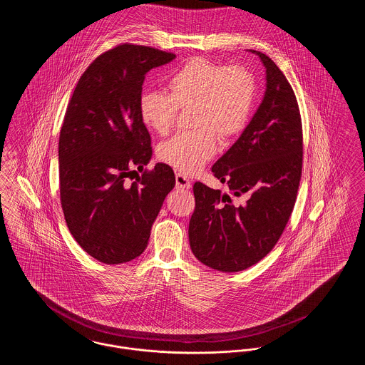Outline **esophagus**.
Segmentation results:
<instances>
[{
  "mask_svg": "<svg viewBox=\"0 0 365 365\" xmlns=\"http://www.w3.org/2000/svg\"><path fill=\"white\" fill-rule=\"evenodd\" d=\"M175 179H176V187H178V189H190V187H192V183H190L189 178L185 176V175L176 173Z\"/></svg>",
  "mask_w": 365,
  "mask_h": 365,
  "instance_id": "34e87169",
  "label": "esophagus"
}]
</instances>
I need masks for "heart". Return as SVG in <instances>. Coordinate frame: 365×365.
Returning a JSON list of instances; mask_svg holds the SVG:
<instances>
[{
  "label": "heart",
  "instance_id": "1",
  "mask_svg": "<svg viewBox=\"0 0 365 365\" xmlns=\"http://www.w3.org/2000/svg\"><path fill=\"white\" fill-rule=\"evenodd\" d=\"M170 94L148 90L139 100L141 122L158 135L168 133L179 107L195 108L197 130L176 133L158 148L160 158L182 173H195L218 150L222 138L237 135L252 113L255 86L243 68H224L193 58L169 78Z\"/></svg>",
  "mask_w": 365,
  "mask_h": 365
}]
</instances>
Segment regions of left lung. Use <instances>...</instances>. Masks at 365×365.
Returning <instances> with one entry per match:
<instances>
[{"label": "left lung", "mask_w": 365, "mask_h": 365, "mask_svg": "<svg viewBox=\"0 0 365 365\" xmlns=\"http://www.w3.org/2000/svg\"><path fill=\"white\" fill-rule=\"evenodd\" d=\"M265 93L240 138L214 164L212 173L245 204H233L200 182L193 186L196 208L189 224L190 249L204 265L243 271L274 249L294 207L303 165V132L292 86L269 56Z\"/></svg>", "instance_id": "left-lung-1"}]
</instances>
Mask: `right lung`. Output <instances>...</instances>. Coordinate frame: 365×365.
I'll return each instance as SVG.
<instances>
[{
    "label": "right lung",
    "mask_w": 365,
    "mask_h": 365,
    "mask_svg": "<svg viewBox=\"0 0 365 365\" xmlns=\"http://www.w3.org/2000/svg\"><path fill=\"white\" fill-rule=\"evenodd\" d=\"M173 59L145 46H118L90 63L66 108L58 144L61 204L75 240L100 262H128L145 250L175 186L167 164L144 170L153 148L139 113L145 73ZM138 170L143 175L130 184Z\"/></svg>",
    "instance_id": "right-lung-1"
}]
</instances>
